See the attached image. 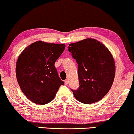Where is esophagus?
<instances>
[{
    "instance_id": "obj_1",
    "label": "esophagus",
    "mask_w": 134,
    "mask_h": 134,
    "mask_svg": "<svg viewBox=\"0 0 134 134\" xmlns=\"http://www.w3.org/2000/svg\"><path fill=\"white\" fill-rule=\"evenodd\" d=\"M64 82H65V85H67L68 83H69V80H65L64 81Z\"/></svg>"
}]
</instances>
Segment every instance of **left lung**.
I'll list each match as a JSON object with an SVG mask.
<instances>
[{"label":"left lung","mask_w":134,"mask_h":134,"mask_svg":"<svg viewBox=\"0 0 134 134\" xmlns=\"http://www.w3.org/2000/svg\"><path fill=\"white\" fill-rule=\"evenodd\" d=\"M69 52L78 64L80 87L71 90L77 100L84 104L99 101L110 89L115 74L114 59L98 41L87 38L69 46Z\"/></svg>","instance_id":"obj_1"}]
</instances>
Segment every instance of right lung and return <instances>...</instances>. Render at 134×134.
<instances>
[{
  "label": "right lung",
  "mask_w": 134,
  "mask_h": 134,
  "mask_svg": "<svg viewBox=\"0 0 134 134\" xmlns=\"http://www.w3.org/2000/svg\"><path fill=\"white\" fill-rule=\"evenodd\" d=\"M65 48V44L39 41L26 47L19 56L17 80L22 92L32 102L37 104L50 103L64 84L58 76L54 63Z\"/></svg>",
  "instance_id": "obj_1"
}]
</instances>
